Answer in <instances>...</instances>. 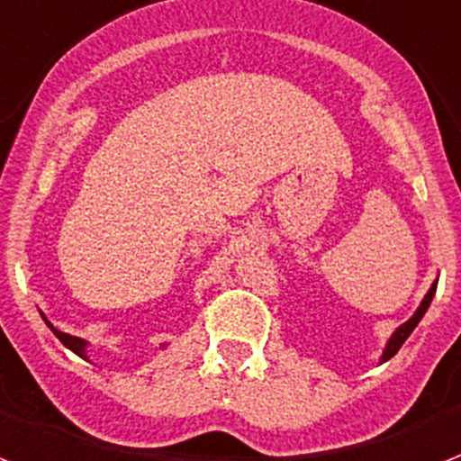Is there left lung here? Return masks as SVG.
Masks as SVG:
<instances>
[{
	"instance_id": "obj_1",
	"label": "left lung",
	"mask_w": 461,
	"mask_h": 461,
	"mask_svg": "<svg viewBox=\"0 0 461 461\" xmlns=\"http://www.w3.org/2000/svg\"><path fill=\"white\" fill-rule=\"evenodd\" d=\"M436 288H438V283H433V288H430L429 294L423 297L421 307L417 309V314L411 316L410 321L402 323V326H400V329H397L395 333H393V338H390V342H388V348H385V352H383V357H381L383 362H385V359H390V357H395L397 349L402 348V342L407 340V338H410V335H411V330L417 329V323L421 321V316L426 314V309H429L430 300H433V294H436Z\"/></svg>"
}]
</instances>
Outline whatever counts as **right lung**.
<instances>
[{
	"label": "right lung",
	"mask_w": 461,
	"mask_h": 461,
	"mask_svg": "<svg viewBox=\"0 0 461 461\" xmlns=\"http://www.w3.org/2000/svg\"><path fill=\"white\" fill-rule=\"evenodd\" d=\"M54 335H57L59 340L64 342L66 348L73 349L76 355L85 357V340H80V338H73V335H68V333H61V330H57V329H54Z\"/></svg>",
	"instance_id": "obj_1"
}]
</instances>
